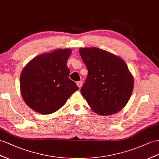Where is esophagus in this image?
Returning <instances> with one entry per match:
<instances>
[{
	"mask_svg": "<svg viewBox=\"0 0 159 159\" xmlns=\"http://www.w3.org/2000/svg\"><path fill=\"white\" fill-rule=\"evenodd\" d=\"M76 84L79 88H80L83 86V81H78V82H76Z\"/></svg>",
	"mask_w": 159,
	"mask_h": 159,
	"instance_id": "34e87169",
	"label": "esophagus"
}]
</instances>
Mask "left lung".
<instances>
[{"label":"left lung","mask_w":159,"mask_h":159,"mask_svg":"<svg viewBox=\"0 0 159 159\" xmlns=\"http://www.w3.org/2000/svg\"><path fill=\"white\" fill-rule=\"evenodd\" d=\"M80 55L88 70L80 93L99 115H112L127 104L134 79L127 64L120 57L98 48H84Z\"/></svg>","instance_id":"8db88e82"}]
</instances>
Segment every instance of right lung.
<instances>
[{"instance_id": "right-lung-1", "label": "right lung", "mask_w": 159, "mask_h": 159, "mask_svg": "<svg viewBox=\"0 0 159 159\" xmlns=\"http://www.w3.org/2000/svg\"><path fill=\"white\" fill-rule=\"evenodd\" d=\"M70 49L39 55L23 68L20 87L23 100L34 111L50 114L58 111L79 89L69 79L66 66Z\"/></svg>"}]
</instances>
